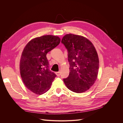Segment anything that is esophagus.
<instances>
[{
    "label": "esophagus",
    "instance_id": "obj_1",
    "mask_svg": "<svg viewBox=\"0 0 123 123\" xmlns=\"http://www.w3.org/2000/svg\"><path fill=\"white\" fill-rule=\"evenodd\" d=\"M56 74L57 76H59L61 75V73H60V72H56Z\"/></svg>",
    "mask_w": 123,
    "mask_h": 123
}]
</instances>
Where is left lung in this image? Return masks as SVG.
Returning <instances> with one entry per match:
<instances>
[{
  "instance_id": "left-lung-1",
  "label": "left lung",
  "mask_w": 123,
  "mask_h": 123,
  "mask_svg": "<svg viewBox=\"0 0 123 123\" xmlns=\"http://www.w3.org/2000/svg\"><path fill=\"white\" fill-rule=\"evenodd\" d=\"M62 43L68 51L70 73L63 80L70 90L82 93L88 90L97 79L98 55L93 44L83 36L72 34L63 37Z\"/></svg>"
}]
</instances>
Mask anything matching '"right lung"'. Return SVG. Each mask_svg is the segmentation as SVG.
I'll return each mask as SVG.
<instances>
[{"label":"right lung","mask_w":123,"mask_h":123,"mask_svg":"<svg viewBox=\"0 0 123 123\" xmlns=\"http://www.w3.org/2000/svg\"><path fill=\"white\" fill-rule=\"evenodd\" d=\"M60 42L56 36H42L30 41L23 51L20 61L21 79L25 87L36 94L49 90L56 76L49 69L46 55Z\"/></svg>","instance_id":"1"}]
</instances>
